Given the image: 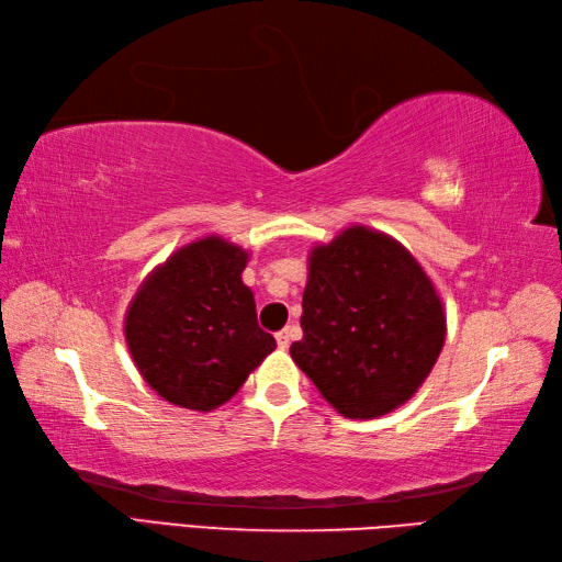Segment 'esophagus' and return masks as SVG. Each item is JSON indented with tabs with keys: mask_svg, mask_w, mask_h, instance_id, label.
I'll list each match as a JSON object with an SVG mask.
<instances>
[{
	"mask_svg": "<svg viewBox=\"0 0 562 562\" xmlns=\"http://www.w3.org/2000/svg\"><path fill=\"white\" fill-rule=\"evenodd\" d=\"M274 338H278V346L284 350V348H290L292 331H290V328H282V331H278V336H274Z\"/></svg>",
	"mask_w": 562,
	"mask_h": 562,
	"instance_id": "esophagus-1",
	"label": "esophagus"
}]
</instances>
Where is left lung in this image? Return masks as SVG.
Listing matches in <instances>:
<instances>
[{
	"instance_id": "obj_1",
	"label": "left lung",
	"mask_w": 562,
	"mask_h": 562,
	"mask_svg": "<svg viewBox=\"0 0 562 562\" xmlns=\"http://www.w3.org/2000/svg\"><path fill=\"white\" fill-rule=\"evenodd\" d=\"M302 340L290 353L348 419H378L412 400L446 340L434 282L400 240L348 226L312 248Z\"/></svg>"
}]
</instances>
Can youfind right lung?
<instances>
[{
	"instance_id": "add662e5",
	"label": "right lung",
	"mask_w": 562,
	"mask_h": 562,
	"mask_svg": "<svg viewBox=\"0 0 562 562\" xmlns=\"http://www.w3.org/2000/svg\"><path fill=\"white\" fill-rule=\"evenodd\" d=\"M246 262L244 248L206 236L175 250L131 300L126 346L165 402L212 412L278 348L240 280Z\"/></svg>"
}]
</instances>
